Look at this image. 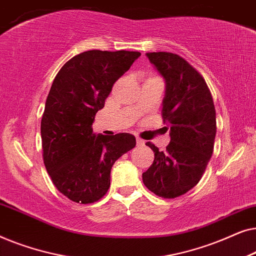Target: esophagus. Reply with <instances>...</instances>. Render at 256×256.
Returning <instances> with one entry per match:
<instances>
[{"label":"esophagus","mask_w":256,"mask_h":256,"mask_svg":"<svg viewBox=\"0 0 256 256\" xmlns=\"http://www.w3.org/2000/svg\"><path fill=\"white\" fill-rule=\"evenodd\" d=\"M136 144H138V146H144V141H143V140H141L140 138H136Z\"/></svg>","instance_id":"34e87169"}]
</instances>
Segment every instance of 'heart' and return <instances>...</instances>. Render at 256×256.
Listing matches in <instances>:
<instances>
[{"label":"heart","mask_w":256,"mask_h":256,"mask_svg":"<svg viewBox=\"0 0 256 256\" xmlns=\"http://www.w3.org/2000/svg\"><path fill=\"white\" fill-rule=\"evenodd\" d=\"M148 79H156V76H149Z\"/></svg>","instance_id":"1"}]
</instances>
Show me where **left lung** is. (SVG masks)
Instances as JSON below:
<instances>
[{
    "instance_id": "left-lung-1",
    "label": "left lung",
    "mask_w": 256,
    "mask_h": 256,
    "mask_svg": "<svg viewBox=\"0 0 256 256\" xmlns=\"http://www.w3.org/2000/svg\"><path fill=\"white\" fill-rule=\"evenodd\" d=\"M146 57L166 79L162 118L170 129L166 152L152 142L155 158L142 174L143 183L162 198H177L199 183L213 154L216 108L205 79L184 58L171 52Z\"/></svg>"
}]
</instances>
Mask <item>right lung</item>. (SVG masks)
<instances>
[{
  "instance_id": "obj_1",
  "label": "right lung",
  "mask_w": 256,
  "mask_h": 256,
  "mask_svg": "<svg viewBox=\"0 0 256 256\" xmlns=\"http://www.w3.org/2000/svg\"><path fill=\"white\" fill-rule=\"evenodd\" d=\"M136 51L90 50L66 62L48 92L40 122L43 160L52 183L70 200L96 202L110 186L115 160L132 149L135 136L93 134L96 112Z\"/></svg>"
}]
</instances>
